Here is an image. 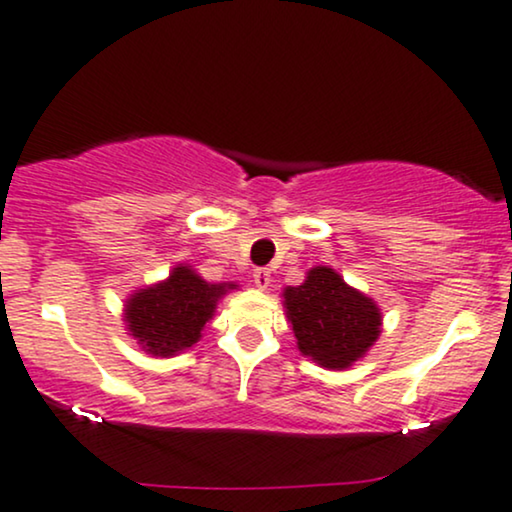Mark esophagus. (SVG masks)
<instances>
[{"label":"esophagus","mask_w":512,"mask_h":512,"mask_svg":"<svg viewBox=\"0 0 512 512\" xmlns=\"http://www.w3.org/2000/svg\"><path fill=\"white\" fill-rule=\"evenodd\" d=\"M252 278H255V286L260 288V290L269 288V283H271L269 269H255V274H252Z\"/></svg>","instance_id":"1"}]
</instances>
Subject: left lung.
<instances>
[{
	"label": "left lung",
	"instance_id": "8db88e82",
	"mask_svg": "<svg viewBox=\"0 0 512 512\" xmlns=\"http://www.w3.org/2000/svg\"><path fill=\"white\" fill-rule=\"evenodd\" d=\"M297 349L323 368L342 371L375 345L383 314L371 297L347 286L331 267L307 271L302 286L283 290Z\"/></svg>",
	"mask_w": 512,
	"mask_h": 512
}]
</instances>
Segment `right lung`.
Masks as SVG:
<instances>
[{"instance_id": "obj_1", "label": "right lung", "mask_w": 512, "mask_h": 512, "mask_svg": "<svg viewBox=\"0 0 512 512\" xmlns=\"http://www.w3.org/2000/svg\"><path fill=\"white\" fill-rule=\"evenodd\" d=\"M236 283H208L186 264L165 281L141 288L125 304L127 331L153 357H174L196 345L217 302Z\"/></svg>"}]
</instances>
